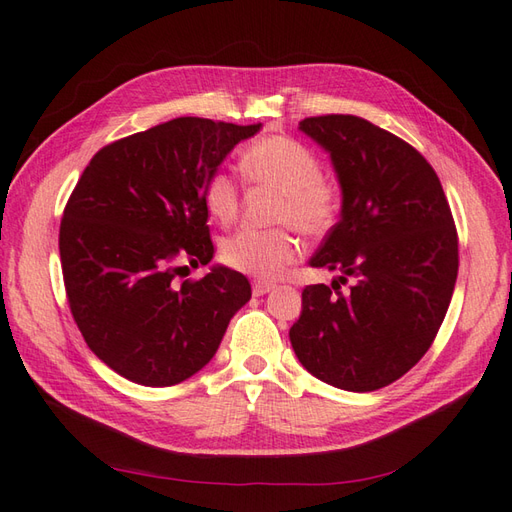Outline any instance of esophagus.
<instances>
[{
	"label": "esophagus",
	"instance_id": "esophagus-1",
	"mask_svg": "<svg viewBox=\"0 0 512 512\" xmlns=\"http://www.w3.org/2000/svg\"><path fill=\"white\" fill-rule=\"evenodd\" d=\"M277 285L272 283V281H255L253 283V294L255 296H264V294H268L270 290H275Z\"/></svg>",
	"mask_w": 512,
	"mask_h": 512
}]
</instances>
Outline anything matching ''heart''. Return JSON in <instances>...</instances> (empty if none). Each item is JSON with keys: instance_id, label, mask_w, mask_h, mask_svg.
<instances>
[{"instance_id": "obj_1", "label": "heart", "mask_w": 512, "mask_h": 512, "mask_svg": "<svg viewBox=\"0 0 512 512\" xmlns=\"http://www.w3.org/2000/svg\"><path fill=\"white\" fill-rule=\"evenodd\" d=\"M242 174L248 183L277 189L272 220L288 222L305 235H325L334 229L342 209L340 187L323 176V163L312 148L288 135H268L253 141L242 154ZM209 216L229 224L240 209V187L224 170L211 172L202 187ZM301 255V240L290 227L266 231L242 229L222 242L220 257L229 268L259 279H275Z\"/></svg>"}]
</instances>
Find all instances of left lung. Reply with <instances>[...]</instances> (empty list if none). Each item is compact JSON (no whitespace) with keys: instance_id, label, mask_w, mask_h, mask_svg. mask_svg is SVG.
Here are the masks:
<instances>
[{"instance_id":"left-lung-1","label":"left lung","mask_w":512,"mask_h":512,"mask_svg":"<svg viewBox=\"0 0 512 512\" xmlns=\"http://www.w3.org/2000/svg\"><path fill=\"white\" fill-rule=\"evenodd\" d=\"M299 128L329 152L342 189L340 220L310 266L340 277L303 290L290 342L320 382L371 392L432 347L458 277L456 224L434 168L397 135L355 115Z\"/></svg>"}]
</instances>
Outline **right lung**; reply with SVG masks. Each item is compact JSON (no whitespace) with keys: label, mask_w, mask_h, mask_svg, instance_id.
Instances as JSON below:
<instances>
[{"label":"right lung","mask_w":512,"mask_h":512,"mask_svg":"<svg viewBox=\"0 0 512 512\" xmlns=\"http://www.w3.org/2000/svg\"><path fill=\"white\" fill-rule=\"evenodd\" d=\"M259 128L176 117L104 146L78 178L58 235L69 310L89 349L130 382H185L251 299L231 268L176 277L213 259L202 187Z\"/></svg>","instance_id":"right-lung-1"}]
</instances>
